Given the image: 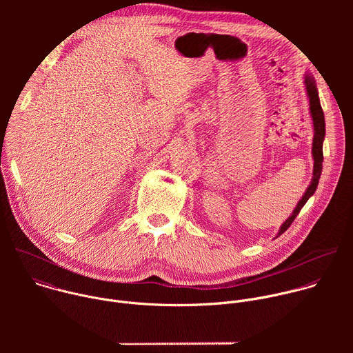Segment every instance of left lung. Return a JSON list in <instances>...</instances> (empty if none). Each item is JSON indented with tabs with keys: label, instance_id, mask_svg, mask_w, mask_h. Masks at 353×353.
Segmentation results:
<instances>
[{
	"label": "left lung",
	"instance_id": "1",
	"mask_svg": "<svg viewBox=\"0 0 353 353\" xmlns=\"http://www.w3.org/2000/svg\"><path fill=\"white\" fill-rule=\"evenodd\" d=\"M305 83H306V90H307V96H309V103H310V113H312V119H313V127H314V137H313V159H314V168H313V179L310 185L307 187L305 195L301 196V199L297 203L294 211L292 212V215L283 222V225L281 226L278 236H281L283 232L288 230V228L293 223L294 218L299 215L300 210L305 207V204L307 203V199L316 192V188L319 185V180L321 176V170H323V141L325 137V120H324V112L321 109L320 105V97H319V90L316 86V81L312 75L306 74L305 77ZM276 236V237H278Z\"/></svg>",
	"mask_w": 353,
	"mask_h": 353
}]
</instances>
